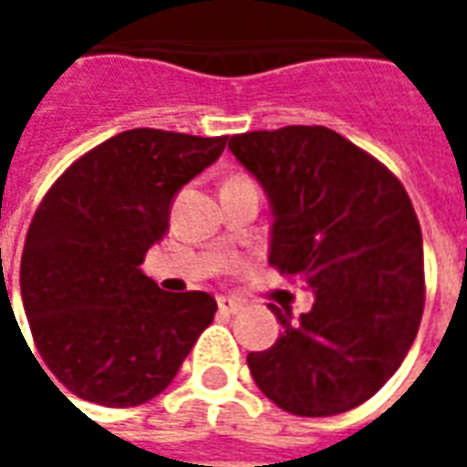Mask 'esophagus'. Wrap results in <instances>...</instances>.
<instances>
[{
	"mask_svg": "<svg viewBox=\"0 0 467 467\" xmlns=\"http://www.w3.org/2000/svg\"><path fill=\"white\" fill-rule=\"evenodd\" d=\"M217 307H220V313L224 315H234L240 313L244 307V303H240V300H234V297H217Z\"/></svg>",
	"mask_w": 467,
	"mask_h": 467,
	"instance_id": "esophagus-1",
	"label": "esophagus"
}]
</instances>
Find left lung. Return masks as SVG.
<instances>
[{
  "label": "left lung",
  "mask_w": 467,
  "mask_h": 467,
  "mask_svg": "<svg viewBox=\"0 0 467 467\" xmlns=\"http://www.w3.org/2000/svg\"><path fill=\"white\" fill-rule=\"evenodd\" d=\"M230 152L270 202V254L315 295L283 333L247 355L270 400L325 418L370 400L400 368L425 303L422 233L400 180L327 127L293 124L230 137Z\"/></svg>",
  "instance_id": "left-lung-1"
}]
</instances>
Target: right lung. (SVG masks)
<instances>
[{"mask_svg": "<svg viewBox=\"0 0 467 467\" xmlns=\"http://www.w3.org/2000/svg\"><path fill=\"white\" fill-rule=\"evenodd\" d=\"M224 144L127 130L79 157L39 204L22 253V303L42 360L77 398L107 408L152 400L213 323V295L164 293L140 265L170 230L174 194Z\"/></svg>", "mask_w": 467, "mask_h": 467, "instance_id": "add662e5", "label": "right lung"}]
</instances>
